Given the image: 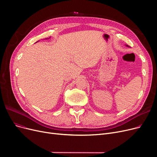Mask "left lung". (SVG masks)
<instances>
[{
	"instance_id": "obj_1",
	"label": "left lung",
	"mask_w": 157,
	"mask_h": 157,
	"mask_svg": "<svg viewBox=\"0 0 157 157\" xmlns=\"http://www.w3.org/2000/svg\"><path fill=\"white\" fill-rule=\"evenodd\" d=\"M126 46H127V47H130V46H128V45H126Z\"/></svg>"
}]
</instances>
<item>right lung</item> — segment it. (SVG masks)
Instances as JSON below:
<instances>
[{
    "label": "right lung",
    "instance_id": "obj_1",
    "mask_svg": "<svg viewBox=\"0 0 157 157\" xmlns=\"http://www.w3.org/2000/svg\"><path fill=\"white\" fill-rule=\"evenodd\" d=\"M49 38H50V37H49ZM49 38H48V39H49Z\"/></svg>",
    "mask_w": 157,
    "mask_h": 157
}]
</instances>
